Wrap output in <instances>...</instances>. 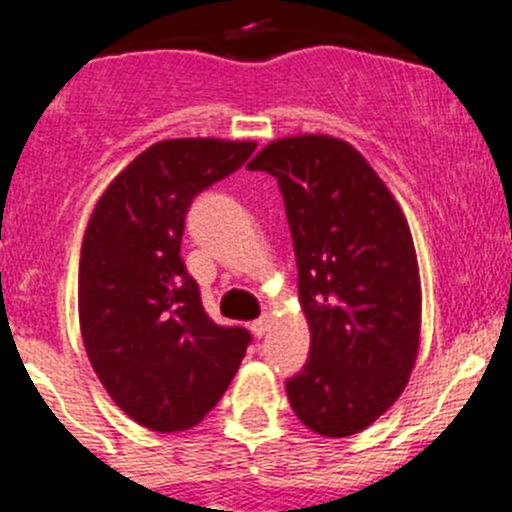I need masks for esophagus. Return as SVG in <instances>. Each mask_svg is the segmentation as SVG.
I'll list each match as a JSON object with an SVG mask.
<instances>
[{
	"mask_svg": "<svg viewBox=\"0 0 512 512\" xmlns=\"http://www.w3.org/2000/svg\"><path fill=\"white\" fill-rule=\"evenodd\" d=\"M267 329H270V317H267V314H262V317H260V319H255V322H252V324H250V332H252V334H255V337H257V339H260V337H262V334H265V332H267Z\"/></svg>",
	"mask_w": 512,
	"mask_h": 512,
	"instance_id": "34e87169",
	"label": "esophagus"
}]
</instances>
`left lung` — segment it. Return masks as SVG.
Listing matches in <instances>:
<instances>
[{
    "label": "left lung",
    "instance_id": "left-lung-1",
    "mask_svg": "<svg viewBox=\"0 0 512 512\" xmlns=\"http://www.w3.org/2000/svg\"><path fill=\"white\" fill-rule=\"evenodd\" d=\"M247 168L280 183L309 324L307 366L287 381V399L319 436H354L394 406L416 364L421 275L411 227L342 138H277Z\"/></svg>",
    "mask_w": 512,
    "mask_h": 512
}]
</instances>
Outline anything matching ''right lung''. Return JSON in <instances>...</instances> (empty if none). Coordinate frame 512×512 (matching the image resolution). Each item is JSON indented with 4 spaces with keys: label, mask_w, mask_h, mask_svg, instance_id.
<instances>
[{
    "label": "right lung",
    "mask_w": 512,
    "mask_h": 512,
    "mask_svg": "<svg viewBox=\"0 0 512 512\" xmlns=\"http://www.w3.org/2000/svg\"><path fill=\"white\" fill-rule=\"evenodd\" d=\"M255 141L168 138L108 183L79 260L86 354L113 404L151 431L200 423L220 401L250 344L218 327L180 257L185 213L203 188L252 156Z\"/></svg>",
    "instance_id": "obj_1"
}]
</instances>
